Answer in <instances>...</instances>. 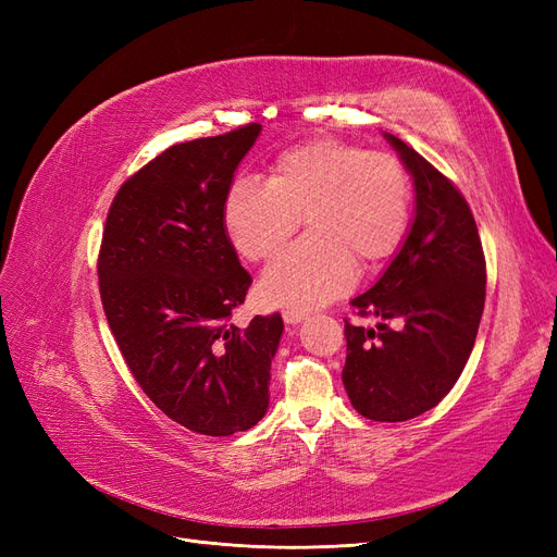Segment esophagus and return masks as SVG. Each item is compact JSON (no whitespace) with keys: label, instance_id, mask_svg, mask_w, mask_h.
<instances>
[{"label":"esophagus","instance_id":"esophagus-1","mask_svg":"<svg viewBox=\"0 0 557 557\" xmlns=\"http://www.w3.org/2000/svg\"><path fill=\"white\" fill-rule=\"evenodd\" d=\"M282 317H284L286 324L296 326V324H300V321L305 319V312H302V310H284V312H282Z\"/></svg>","mask_w":557,"mask_h":557}]
</instances>
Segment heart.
<instances>
[{"mask_svg": "<svg viewBox=\"0 0 557 557\" xmlns=\"http://www.w3.org/2000/svg\"><path fill=\"white\" fill-rule=\"evenodd\" d=\"M411 175L398 157L366 152L321 138L282 152L263 185L240 177L226 191L224 228L249 261L277 255L298 224L308 236L268 265L261 294L268 302L314 308L386 261L407 236Z\"/></svg>", "mask_w": 557, "mask_h": 557, "instance_id": "obj_1", "label": "heart"}]
</instances>
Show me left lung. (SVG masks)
I'll use <instances>...</instances> for the list:
<instances>
[{
    "label": "left lung",
    "mask_w": 557,
    "mask_h": 557,
    "mask_svg": "<svg viewBox=\"0 0 557 557\" xmlns=\"http://www.w3.org/2000/svg\"><path fill=\"white\" fill-rule=\"evenodd\" d=\"M414 177L417 214L400 252L345 319L343 384L358 414L407 421L433 409L472 354L486 300V257L460 189L405 140L386 134Z\"/></svg>",
    "instance_id": "left-lung-1"
}]
</instances>
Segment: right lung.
I'll return each instance as SVG.
<instances>
[{"label":"right lung","instance_id":"1","mask_svg":"<svg viewBox=\"0 0 557 557\" xmlns=\"http://www.w3.org/2000/svg\"><path fill=\"white\" fill-rule=\"evenodd\" d=\"M261 124L171 146L122 183L99 247V294L143 393L191 433L226 437L268 409L280 312L231 324L252 277L224 199Z\"/></svg>","mask_w":557,"mask_h":557}]
</instances>
